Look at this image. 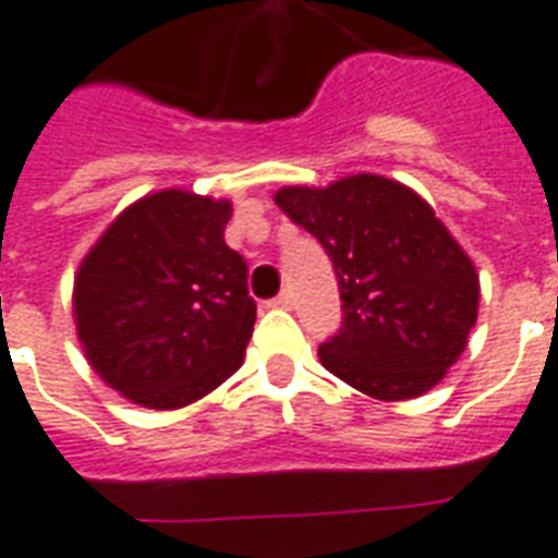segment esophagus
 Wrapping results in <instances>:
<instances>
[{"label": "esophagus", "instance_id": "esophagus-1", "mask_svg": "<svg viewBox=\"0 0 558 558\" xmlns=\"http://www.w3.org/2000/svg\"><path fill=\"white\" fill-rule=\"evenodd\" d=\"M271 307H278V310H289L292 307V292H280L278 298H275V301H271Z\"/></svg>", "mask_w": 558, "mask_h": 558}]
</instances>
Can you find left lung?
<instances>
[{"label":"left lung","mask_w":558,"mask_h":558,"mask_svg":"<svg viewBox=\"0 0 558 558\" xmlns=\"http://www.w3.org/2000/svg\"><path fill=\"white\" fill-rule=\"evenodd\" d=\"M275 204L333 260L345 322L318 348L327 372L386 403L445 380L477 325L480 275L430 204L372 172L280 186Z\"/></svg>","instance_id":"8db88e82"}]
</instances>
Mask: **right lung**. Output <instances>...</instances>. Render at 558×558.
<instances>
[{
	"label": "right lung",
	"instance_id": "1",
	"mask_svg": "<svg viewBox=\"0 0 558 558\" xmlns=\"http://www.w3.org/2000/svg\"><path fill=\"white\" fill-rule=\"evenodd\" d=\"M228 198L169 186L128 204L84 254L72 322L87 363L146 410H181L245 360L257 307L228 248Z\"/></svg>",
	"mask_w": 558,
	"mask_h": 558
}]
</instances>
